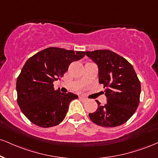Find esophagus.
I'll use <instances>...</instances> for the list:
<instances>
[{"label": "esophagus", "instance_id": "1", "mask_svg": "<svg viewBox=\"0 0 158 158\" xmlns=\"http://www.w3.org/2000/svg\"><path fill=\"white\" fill-rule=\"evenodd\" d=\"M79 100L81 101V102H85L87 101V98H85L84 97H79Z\"/></svg>", "mask_w": 158, "mask_h": 158}]
</instances>
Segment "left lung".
<instances>
[{
	"label": "left lung",
	"mask_w": 158,
	"mask_h": 158,
	"mask_svg": "<svg viewBox=\"0 0 158 158\" xmlns=\"http://www.w3.org/2000/svg\"><path fill=\"white\" fill-rule=\"evenodd\" d=\"M98 66V80L105 88L107 102L104 106L96 100L98 108L89 113L94 123L115 127L127 122L140 103V82L133 67L126 59L110 50L86 51Z\"/></svg>",
	"instance_id": "obj_1"
}]
</instances>
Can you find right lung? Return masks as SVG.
I'll return each instance as SVG.
<instances>
[{
  "instance_id": "obj_1",
  "label": "right lung",
  "mask_w": 158,
  "mask_h": 158,
  "mask_svg": "<svg viewBox=\"0 0 158 158\" xmlns=\"http://www.w3.org/2000/svg\"><path fill=\"white\" fill-rule=\"evenodd\" d=\"M85 54V51L50 47L26 61L17 79V102L31 123L47 128L63 121L70 103L78 96L55 90L53 82L63 77L71 62L81 60Z\"/></svg>"
}]
</instances>
